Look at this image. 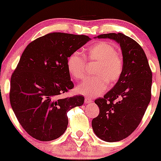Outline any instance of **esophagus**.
<instances>
[{
    "instance_id": "34e87169",
    "label": "esophagus",
    "mask_w": 161,
    "mask_h": 161,
    "mask_svg": "<svg viewBox=\"0 0 161 161\" xmlns=\"http://www.w3.org/2000/svg\"><path fill=\"white\" fill-rule=\"evenodd\" d=\"M92 102V100H90V99L89 98H86L85 99V103H90Z\"/></svg>"
}]
</instances>
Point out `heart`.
Wrapping results in <instances>:
<instances>
[{
    "label": "heart",
    "instance_id": "b5f03b06",
    "mask_svg": "<svg viewBox=\"0 0 161 161\" xmlns=\"http://www.w3.org/2000/svg\"><path fill=\"white\" fill-rule=\"evenodd\" d=\"M86 58L90 61L98 62L94 75L79 84L76 88L79 94L89 98H94L103 94L108 86V81L116 82L123 71V61L118 53L114 45L109 42H100L87 50ZM69 73L75 79L79 80L85 77L86 59L80 53L75 52L67 61Z\"/></svg>",
    "mask_w": 161,
    "mask_h": 161
}]
</instances>
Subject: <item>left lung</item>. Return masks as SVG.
<instances>
[{
  "instance_id": "1",
  "label": "left lung",
  "mask_w": 161,
  "mask_h": 161,
  "mask_svg": "<svg viewBox=\"0 0 161 161\" xmlns=\"http://www.w3.org/2000/svg\"><path fill=\"white\" fill-rule=\"evenodd\" d=\"M94 38L110 39L121 47L123 71L117 83L95 103L100 114L92 121L94 133L105 142H118L130 136L140 123L151 99L152 71L140 45L123 33Z\"/></svg>"
}]
</instances>
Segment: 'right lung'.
<instances>
[{"label":"right lung","mask_w":161,"mask_h":161,"mask_svg":"<svg viewBox=\"0 0 161 161\" xmlns=\"http://www.w3.org/2000/svg\"><path fill=\"white\" fill-rule=\"evenodd\" d=\"M90 40L85 35L53 32L31 42L11 78L10 103L25 131L40 141H51L67 129V113L82 106V95L60 98L74 87L68 58Z\"/></svg>","instance_id":"right-lung-1"}]
</instances>
